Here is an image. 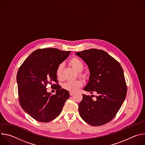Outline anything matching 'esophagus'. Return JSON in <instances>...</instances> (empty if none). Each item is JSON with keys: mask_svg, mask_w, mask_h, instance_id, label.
I'll use <instances>...</instances> for the list:
<instances>
[{"mask_svg": "<svg viewBox=\"0 0 145 145\" xmlns=\"http://www.w3.org/2000/svg\"><path fill=\"white\" fill-rule=\"evenodd\" d=\"M69 94H70L71 96H72V95H73L74 94V93H73V92H70Z\"/></svg>", "mask_w": 145, "mask_h": 145, "instance_id": "obj_1", "label": "esophagus"}]
</instances>
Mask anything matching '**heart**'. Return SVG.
<instances>
[{
  "label": "heart",
  "mask_w": 145,
  "mask_h": 145,
  "mask_svg": "<svg viewBox=\"0 0 145 145\" xmlns=\"http://www.w3.org/2000/svg\"><path fill=\"white\" fill-rule=\"evenodd\" d=\"M69 63L73 68H74L76 71L78 72V74L80 77L84 80H87L89 76L87 73L81 72L84 68V63L82 61L81 59L76 57H74L69 60ZM63 68L64 64L61 63L59 65H58L56 71L57 78L60 81L64 80V76L63 74ZM82 82L80 80H76L65 82V83L62 85V87H63V89L70 92H74L79 88H80L82 86Z\"/></svg>",
  "instance_id": "b5f03b06"
}]
</instances>
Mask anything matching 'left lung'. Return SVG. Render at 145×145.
<instances>
[{
	"instance_id": "obj_1",
	"label": "left lung",
	"mask_w": 145,
	"mask_h": 145,
	"mask_svg": "<svg viewBox=\"0 0 145 145\" xmlns=\"http://www.w3.org/2000/svg\"><path fill=\"white\" fill-rule=\"evenodd\" d=\"M76 54L86 62L90 72L84 90L97 93L95 101L92 96L82 94L79 114L91 126L105 125L115 116L127 95L123 69L118 61L103 50L91 49Z\"/></svg>"
}]
</instances>
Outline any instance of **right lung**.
Here are the masks:
<instances>
[{"label":"right lung","instance_id":"1","mask_svg":"<svg viewBox=\"0 0 145 145\" xmlns=\"http://www.w3.org/2000/svg\"><path fill=\"white\" fill-rule=\"evenodd\" d=\"M70 53L71 51L56 48L39 49L30 54L18 69L16 80L19 104L37 121L46 123L55 119L69 98L68 91L60 89L56 71ZM49 84L57 90L55 95L47 92L46 87Z\"/></svg>","mask_w":145,"mask_h":145}]
</instances>
